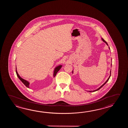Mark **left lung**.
Returning a JSON list of instances; mask_svg holds the SVG:
<instances>
[{
	"mask_svg": "<svg viewBox=\"0 0 128 128\" xmlns=\"http://www.w3.org/2000/svg\"><path fill=\"white\" fill-rule=\"evenodd\" d=\"M102 38V41H103L105 43H106V45H107L108 46V44H107V42H106L105 41V40H104L103 38ZM108 48L109 49H110V48H109V46ZM111 66H112V63L111 64ZM111 70H110V76H109L108 78V80H106V82H105V83H104V84H102V86H101L100 87H99V88H98V89H96V90H88V91H87V92H96V91H97V90H99V89H100L102 87V86H104V84H106V82H107L108 81L109 79V78H110V76H111ZM72 73H73V70L72 71Z\"/></svg>",
	"mask_w": 128,
	"mask_h": 128,
	"instance_id": "left-lung-1",
	"label": "left lung"
}]
</instances>
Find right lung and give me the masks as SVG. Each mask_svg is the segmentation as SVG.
Returning <instances> with one entry per match:
<instances>
[{
  "label": "right lung",
  "instance_id": "add662e5",
  "mask_svg": "<svg viewBox=\"0 0 128 128\" xmlns=\"http://www.w3.org/2000/svg\"><path fill=\"white\" fill-rule=\"evenodd\" d=\"M62 65H59L57 66H56V67L54 69V74H53V77H55L56 74L60 70V69L61 68V67H62ZM16 73L17 76L18 77V78L22 81V82L27 88H30V87H29L30 82H28L26 80H24V79L22 78V77L20 76L19 74H18V72H17V71L16 67Z\"/></svg>",
  "mask_w": 128,
  "mask_h": 128
}]
</instances>
